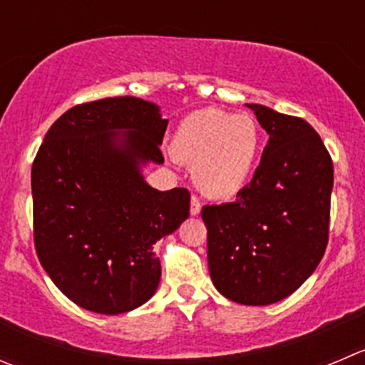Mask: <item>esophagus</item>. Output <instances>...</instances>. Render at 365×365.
Segmentation results:
<instances>
[{
	"mask_svg": "<svg viewBox=\"0 0 365 365\" xmlns=\"http://www.w3.org/2000/svg\"><path fill=\"white\" fill-rule=\"evenodd\" d=\"M201 212V201L197 196H192L190 197V214L192 215H197Z\"/></svg>",
	"mask_w": 365,
	"mask_h": 365,
	"instance_id": "34e87169",
	"label": "esophagus"
}]
</instances>
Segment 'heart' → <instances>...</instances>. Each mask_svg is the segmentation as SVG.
<instances>
[{
	"mask_svg": "<svg viewBox=\"0 0 365 365\" xmlns=\"http://www.w3.org/2000/svg\"><path fill=\"white\" fill-rule=\"evenodd\" d=\"M260 153V133L247 114L203 108L180 123L173 155L192 165L197 189L210 197L228 200L250 183Z\"/></svg>",
	"mask_w": 365,
	"mask_h": 365,
	"instance_id": "1",
	"label": "heart"
}]
</instances>
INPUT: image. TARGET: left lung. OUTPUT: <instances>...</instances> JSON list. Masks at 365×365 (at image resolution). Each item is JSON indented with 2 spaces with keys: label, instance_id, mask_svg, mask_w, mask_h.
Returning a JSON list of instances; mask_svg holds the SVG:
<instances>
[{
  "label": "left lung",
  "instance_id": "8db88e82",
  "mask_svg": "<svg viewBox=\"0 0 365 365\" xmlns=\"http://www.w3.org/2000/svg\"><path fill=\"white\" fill-rule=\"evenodd\" d=\"M247 107L269 133L260 164L233 203L205 205L201 217L215 289L260 307L292 294L323 258L334 164L305 119Z\"/></svg>",
  "mask_w": 365,
  "mask_h": 365
}]
</instances>
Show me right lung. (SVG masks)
Segmentation results:
<instances>
[{"mask_svg":"<svg viewBox=\"0 0 365 365\" xmlns=\"http://www.w3.org/2000/svg\"><path fill=\"white\" fill-rule=\"evenodd\" d=\"M168 119L155 103L105 98L63 112L31 165L34 240L53 284L91 312H130L155 294L153 244L187 217V189L157 190L140 165L162 164Z\"/></svg>","mask_w":365,"mask_h":365,"instance_id":"add662e5","label":"right lung"}]
</instances>
